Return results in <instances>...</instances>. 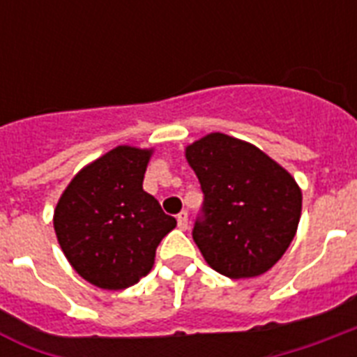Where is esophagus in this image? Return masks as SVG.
Returning <instances> with one entry per match:
<instances>
[{"label": "esophagus", "instance_id": "1", "mask_svg": "<svg viewBox=\"0 0 357 357\" xmlns=\"http://www.w3.org/2000/svg\"><path fill=\"white\" fill-rule=\"evenodd\" d=\"M178 226H179V229L189 228V215H187V211H181L178 215Z\"/></svg>", "mask_w": 357, "mask_h": 357}]
</instances>
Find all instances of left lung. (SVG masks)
I'll use <instances>...</instances> for the list:
<instances>
[{
	"label": "left lung",
	"instance_id": "left-lung-1",
	"mask_svg": "<svg viewBox=\"0 0 357 357\" xmlns=\"http://www.w3.org/2000/svg\"><path fill=\"white\" fill-rule=\"evenodd\" d=\"M204 192L192 238L207 265L231 280L259 276L294 238L302 190L291 174L250 142L206 135L185 150Z\"/></svg>",
	"mask_w": 357,
	"mask_h": 357
}]
</instances>
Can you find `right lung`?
Returning a JSON list of instances; mask_svg holds the SVG:
<instances>
[{"label": "right lung", "mask_w": 357, "mask_h": 357, "mask_svg": "<svg viewBox=\"0 0 357 357\" xmlns=\"http://www.w3.org/2000/svg\"><path fill=\"white\" fill-rule=\"evenodd\" d=\"M151 150L116 146L75 174L64 189L53 228L66 259L100 289L131 287L153 266L176 218L142 189Z\"/></svg>", "instance_id": "right-lung-1"}]
</instances>
